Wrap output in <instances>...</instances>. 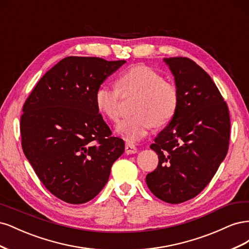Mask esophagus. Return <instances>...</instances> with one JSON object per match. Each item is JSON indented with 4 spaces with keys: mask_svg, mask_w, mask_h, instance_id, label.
Returning <instances> with one entry per match:
<instances>
[{
    "mask_svg": "<svg viewBox=\"0 0 249 249\" xmlns=\"http://www.w3.org/2000/svg\"><path fill=\"white\" fill-rule=\"evenodd\" d=\"M137 153V147L135 146L131 142H125V154L132 155Z\"/></svg>",
    "mask_w": 249,
    "mask_h": 249,
    "instance_id": "obj_1",
    "label": "esophagus"
}]
</instances>
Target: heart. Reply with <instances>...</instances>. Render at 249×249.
Here are the masks:
<instances>
[{
	"instance_id": "heart-1",
	"label": "heart",
	"mask_w": 249,
	"mask_h": 249,
	"mask_svg": "<svg viewBox=\"0 0 249 249\" xmlns=\"http://www.w3.org/2000/svg\"><path fill=\"white\" fill-rule=\"evenodd\" d=\"M118 88L101 85L95 91V106L104 116L116 122L119 117L120 91L138 93L134 103L136 114L124 118L116 132L127 141L144 138L155 124L163 125L175 116L178 91L175 84L165 81L159 72L145 65L133 66L118 78Z\"/></svg>"
}]
</instances>
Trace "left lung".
Masks as SVG:
<instances>
[{
  "label": "left lung",
  "mask_w": 249,
  "mask_h": 249,
  "mask_svg": "<svg viewBox=\"0 0 249 249\" xmlns=\"http://www.w3.org/2000/svg\"><path fill=\"white\" fill-rule=\"evenodd\" d=\"M175 77L178 105L175 116L150 148L159 158L146 176L152 193L180 203L199 194L228 154L230 113L213 80L189 58H164Z\"/></svg>",
  "instance_id": "1"
}]
</instances>
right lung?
<instances>
[{
  "instance_id": "1",
  "label": "right lung",
  "mask_w": 249,
  "mask_h": 249,
  "mask_svg": "<svg viewBox=\"0 0 249 249\" xmlns=\"http://www.w3.org/2000/svg\"><path fill=\"white\" fill-rule=\"evenodd\" d=\"M124 60L66 57L37 83L20 117L21 146L47 189L80 205L107 184L124 142L95 106V91Z\"/></svg>"
}]
</instances>
